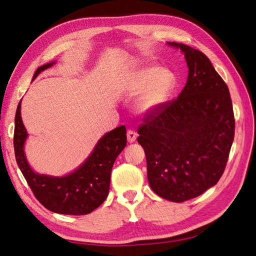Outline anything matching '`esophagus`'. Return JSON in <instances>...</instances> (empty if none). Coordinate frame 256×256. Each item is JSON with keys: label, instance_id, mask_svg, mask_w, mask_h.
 Masks as SVG:
<instances>
[{"label": "esophagus", "instance_id": "34e87169", "mask_svg": "<svg viewBox=\"0 0 256 256\" xmlns=\"http://www.w3.org/2000/svg\"><path fill=\"white\" fill-rule=\"evenodd\" d=\"M128 142H134L136 140V138H138V133L136 132V131H133V130H128Z\"/></svg>", "mask_w": 256, "mask_h": 256}]
</instances>
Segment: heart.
<instances>
[{
	"instance_id": "1",
	"label": "heart",
	"mask_w": 256,
	"mask_h": 256,
	"mask_svg": "<svg viewBox=\"0 0 256 256\" xmlns=\"http://www.w3.org/2000/svg\"><path fill=\"white\" fill-rule=\"evenodd\" d=\"M174 76L166 69L146 67L134 72L123 82L124 92L131 95L142 92L138 108L142 113H151L168 100L174 88Z\"/></svg>"
}]
</instances>
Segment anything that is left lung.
<instances>
[{"instance_id":"8db88e82","label":"left lung","mask_w":256,"mask_h":256,"mask_svg":"<svg viewBox=\"0 0 256 256\" xmlns=\"http://www.w3.org/2000/svg\"><path fill=\"white\" fill-rule=\"evenodd\" d=\"M168 44L184 54L188 80L176 100L146 114L138 142L146 152L151 189L182 202L200 196L224 174L235 118L228 87L207 56L184 44Z\"/></svg>"}]
</instances>
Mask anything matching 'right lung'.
<instances>
[{
  "mask_svg": "<svg viewBox=\"0 0 256 256\" xmlns=\"http://www.w3.org/2000/svg\"><path fill=\"white\" fill-rule=\"evenodd\" d=\"M54 64L39 67L34 80ZM26 138V130L21 118L20 102L16 113L13 138L16 160L41 205L50 212L64 215H87L104 202L108 194L113 164L126 146V128L124 125L106 133L80 168L64 176L38 174L30 168L23 151Z\"/></svg>",
  "mask_w": 256,
  "mask_h": 256,
  "instance_id": "1",
  "label": "right lung"
}]
</instances>
